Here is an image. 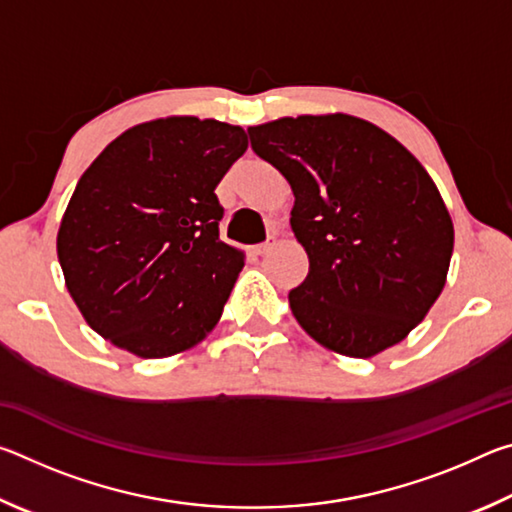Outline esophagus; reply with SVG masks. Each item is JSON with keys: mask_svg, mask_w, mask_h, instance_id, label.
Masks as SVG:
<instances>
[{"mask_svg": "<svg viewBox=\"0 0 512 512\" xmlns=\"http://www.w3.org/2000/svg\"><path fill=\"white\" fill-rule=\"evenodd\" d=\"M271 248H273L271 241H266V244H257V246H253L250 250H253V255L262 257V255H266V253H271Z\"/></svg>", "mask_w": 512, "mask_h": 512, "instance_id": "34e87169", "label": "esophagus"}]
</instances>
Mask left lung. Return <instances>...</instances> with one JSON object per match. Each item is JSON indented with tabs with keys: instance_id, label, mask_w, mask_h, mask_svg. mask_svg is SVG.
Wrapping results in <instances>:
<instances>
[{
	"instance_id": "left-lung-1",
	"label": "left lung",
	"mask_w": 512,
	"mask_h": 512,
	"mask_svg": "<svg viewBox=\"0 0 512 512\" xmlns=\"http://www.w3.org/2000/svg\"><path fill=\"white\" fill-rule=\"evenodd\" d=\"M250 146L296 196L309 273L289 293L323 348L368 359L404 341L445 287L454 223L427 169L366 119L300 115L250 126Z\"/></svg>"
}]
</instances>
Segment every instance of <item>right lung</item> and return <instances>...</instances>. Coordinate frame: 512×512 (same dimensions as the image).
Segmentation results:
<instances>
[{
    "instance_id": "1",
    "label": "right lung",
    "mask_w": 512,
    "mask_h": 512,
    "mask_svg": "<svg viewBox=\"0 0 512 512\" xmlns=\"http://www.w3.org/2000/svg\"><path fill=\"white\" fill-rule=\"evenodd\" d=\"M248 149L241 126L164 117L99 153L58 228L65 287L94 332L142 359L203 341L244 253L219 239L214 189Z\"/></svg>"
}]
</instances>
